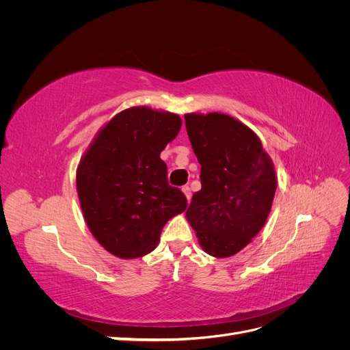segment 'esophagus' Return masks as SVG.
I'll list each match as a JSON object with an SVG mask.
<instances>
[{
    "instance_id": "1",
    "label": "esophagus",
    "mask_w": 350,
    "mask_h": 350,
    "mask_svg": "<svg viewBox=\"0 0 350 350\" xmlns=\"http://www.w3.org/2000/svg\"><path fill=\"white\" fill-rule=\"evenodd\" d=\"M183 193H184V196L187 197V200H188V201L191 200V189H189V187H188V185H184V187H183Z\"/></svg>"
}]
</instances>
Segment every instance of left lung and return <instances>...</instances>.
Returning <instances> with one entry per match:
<instances>
[{
  "mask_svg": "<svg viewBox=\"0 0 350 350\" xmlns=\"http://www.w3.org/2000/svg\"><path fill=\"white\" fill-rule=\"evenodd\" d=\"M188 139L201 165V189L187 220L208 256H235L257 237L271 210L278 176L258 135L220 112L185 113Z\"/></svg>",
  "mask_w": 350,
  "mask_h": 350,
  "instance_id": "8db88e82",
  "label": "left lung"
}]
</instances>
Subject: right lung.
Segmentation results:
<instances>
[{"instance_id": "1", "label": "right lung", "mask_w": 350, "mask_h": 350, "mask_svg": "<svg viewBox=\"0 0 350 350\" xmlns=\"http://www.w3.org/2000/svg\"><path fill=\"white\" fill-rule=\"evenodd\" d=\"M179 115L149 107L116 113L94 135L77 167V194L92 235L112 256L152 252L187 198L167 184L161 152L181 130Z\"/></svg>"}]
</instances>
